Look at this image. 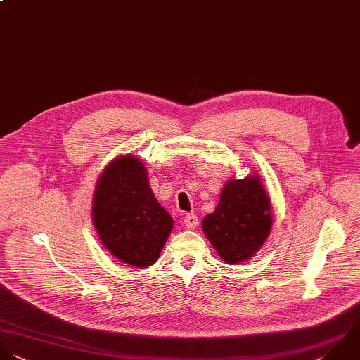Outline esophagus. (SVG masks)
Here are the masks:
<instances>
[{"label":"esophagus","mask_w":360,"mask_h":360,"mask_svg":"<svg viewBox=\"0 0 360 360\" xmlns=\"http://www.w3.org/2000/svg\"><path fill=\"white\" fill-rule=\"evenodd\" d=\"M184 223H185L186 229L193 230V229H196V227H198L199 220H198V217H196L193 213H189V214H186V216L184 217Z\"/></svg>","instance_id":"obj_1"}]
</instances>
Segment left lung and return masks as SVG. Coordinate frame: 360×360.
Listing matches in <instances>:
<instances>
[{"instance_id": "1", "label": "left lung", "mask_w": 360, "mask_h": 360, "mask_svg": "<svg viewBox=\"0 0 360 360\" xmlns=\"http://www.w3.org/2000/svg\"><path fill=\"white\" fill-rule=\"evenodd\" d=\"M271 210V198L254 171L244 179L224 184L214 212L202 221V230L226 264L238 265L265 244L272 229Z\"/></svg>"}]
</instances>
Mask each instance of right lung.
Segmentation results:
<instances>
[{
    "label": "right lung",
    "mask_w": 360,
    "mask_h": 360,
    "mask_svg": "<svg viewBox=\"0 0 360 360\" xmlns=\"http://www.w3.org/2000/svg\"><path fill=\"white\" fill-rule=\"evenodd\" d=\"M91 216L102 245L133 268L155 264L174 227L150 188L146 165L131 154L117 155L99 175Z\"/></svg>",
    "instance_id": "1"
}]
</instances>
